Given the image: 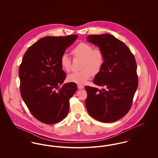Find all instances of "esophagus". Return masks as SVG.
<instances>
[{
    "instance_id": "34e87169",
    "label": "esophagus",
    "mask_w": 158,
    "mask_h": 158,
    "mask_svg": "<svg viewBox=\"0 0 158 158\" xmlns=\"http://www.w3.org/2000/svg\"><path fill=\"white\" fill-rule=\"evenodd\" d=\"M77 88H78L79 89H84V86H82V85H77Z\"/></svg>"
}]
</instances>
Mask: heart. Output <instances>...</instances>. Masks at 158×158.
Segmentation results:
<instances>
[{
    "mask_svg": "<svg viewBox=\"0 0 158 158\" xmlns=\"http://www.w3.org/2000/svg\"><path fill=\"white\" fill-rule=\"evenodd\" d=\"M74 57L82 59L79 72L72 73L67 77L69 82L78 85H84L89 79L92 73L97 74L100 72L104 63V56L101 50L93 49L90 44L86 43H81L72 50ZM60 64L62 69L69 72L71 66V59L66 54H63L60 59Z\"/></svg>",
    "mask_w": 158,
    "mask_h": 158,
    "instance_id": "1",
    "label": "heart"
}]
</instances>
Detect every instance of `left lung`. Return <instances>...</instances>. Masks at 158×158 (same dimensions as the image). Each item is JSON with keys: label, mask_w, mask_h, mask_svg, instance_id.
<instances>
[{"label": "left lung", "mask_w": 158, "mask_h": 158, "mask_svg": "<svg viewBox=\"0 0 158 158\" xmlns=\"http://www.w3.org/2000/svg\"><path fill=\"white\" fill-rule=\"evenodd\" d=\"M87 40L104 54V65L93 82L105 88L85 87L88 95L86 108L90 116L99 121L118 120L130 110L137 88L135 56L127 45L111 34L90 35Z\"/></svg>", "instance_id": "1"}]
</instances>
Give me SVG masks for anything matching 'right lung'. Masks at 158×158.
<instances>
[{
  "instance_id": "add662e5",
  "label": "right lung",
  "mask_w": 158,
  "mask_h": 158,
  "mask_svg": "<svg viewBox=\"0 0 158 158\" xmlns=\"http://www.w3.org/2000/svg\"><path fill=\"white\" fill-rule=\"evenodd\" d=\"M77 37L70 35L42 38L23 56L19 69L21 95L32 115L43 123L56 124L69 112V99L77 85L67 83L59 89L66 77L60 59Z\"/></svg>"
}]
</instances>
